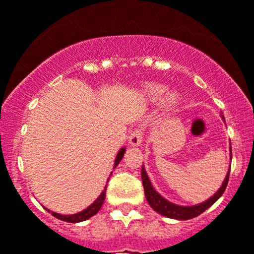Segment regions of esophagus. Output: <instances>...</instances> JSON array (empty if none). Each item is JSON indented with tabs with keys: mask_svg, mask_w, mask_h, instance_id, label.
Here are the masks:
<instances>
[{
	"mask_svg": "<svg viewBox=\"0 0 254 254\" xmlns=\"http://www.w3.org/2000/svg\"><path fill=\"white\" fill-rule=\"evenodd\" d=\"M129 144L133 147H138L141 146L142 141H143V132L141 129H134V131L131 132L128 137Z\"/></svg>",
	"mask_w": 254,
	"mask_h": 254,
	"instance_id": "obj_1",
	"label": "esophagus"
}]
</instances>
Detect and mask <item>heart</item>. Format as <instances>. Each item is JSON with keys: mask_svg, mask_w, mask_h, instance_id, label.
Masks as SVG:
<instances>
[{"mask_svg": "<svg viewBox=\"0 0 254 254\" xmlns=\"http://www.w3.org/2000/svg\"><path fill=\"white\" fill-rule=\"evenodd\" d=\"M165 91H166V87L162 83L149 82V83L144 84L143 88H142V96H143L147 101H152V102H154V101L161 98V95L165 93ZM180 101H181V96L178 95L176 91H167L165 95L162 96L161 105L163 106V108H166V110H172V108L177 107Z\"/></svg>", "mask_w": 254, "mask_h": 254, "instance_id": "1", "label": "heart"}]
</instances>
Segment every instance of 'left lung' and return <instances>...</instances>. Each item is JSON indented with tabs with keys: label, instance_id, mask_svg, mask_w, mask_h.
<instances>
[{
	"label": "left lung",
	"instance_id": "obj_1",
	"mask_svg": "<svg viewBox=\"0 0 254 254\" xmlns=\"http://www.w3.org/2000/svg\"><path fill=\"white\" fill-rule=\"evenodd\" d=\"M223 118V116H222ZM232 152V149H231ZM231 159H232V153H231ZM229 172L231 170L228 171L227 173L226 178H224L223 183H222V187L212 195L209 199L204 201L203 203L195 204V206H190V207H185V206H178V204L171 203L170 201H167L166 198L162 197L158 192L153 188L152 186L151 181H149L148 176H147L146 170L142 166V183H143V188H144V194H146V199L148 202L149 206L157 212V213L162 214V216L167 217V218H175V219H190L194 218V217L199 216L201 213H203L206 209H208L214 202L223 194V192L226 190L227 185H228V180H229Z\"/></svg>",
	"mask_w": 254,
	"mask_h": 254
}]
</instances>
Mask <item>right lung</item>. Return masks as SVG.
I'll return each mask as SVG.
<instances>
[{"instance_id": "obj_1", "label": "right lung", "mask_w": 254, "mask_h": 254, "mask_svg": "<svg viewBox=\"0 0 254 254\" xmlns=\"http://www.w3.org/2000/svg\"><path fill=\"white\" fill-rule=\"evenodd\" d=\"M125 152H126V148L123 147V148H121L120 152L117 153V156H116V159H115V168L117 167L118 163L121 162V159L123 158V154H125ZM106 188H107V186H106L105 190H102V193L98 195L97 199H96V201L93 202L91 206H88L86 209H83V211L78 212V213H76V214H67L66 216V214H60V213H56V212H51L50 209H47V208H46V211L51 212V214H52L53 217H56V218L61 219V221L69 222V223H78V222H83V221H86V219L91 218L92 216H95V214L101 209V207H102L103 202H105V198H106Z\"/></svg>"}]
</instances>
